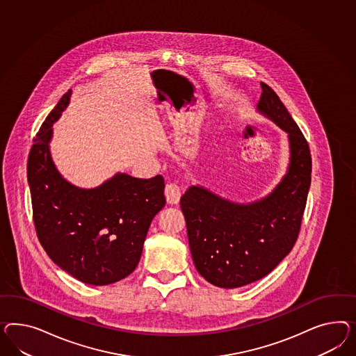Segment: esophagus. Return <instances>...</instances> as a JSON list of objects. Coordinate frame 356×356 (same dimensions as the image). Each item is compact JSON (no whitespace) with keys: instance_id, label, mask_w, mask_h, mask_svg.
<instances>
[{"instance_id":"1","label":"esophagus","mask_w":356,"mask_h":356,"mask_svg":"<svg viewBox=\"0 0 356 356\" xmlns=\"http://www.w3.org/2000/svg\"><path fill=\"white\" fill-rule=\"evenodd\" d=\"M164 194L167 198V202L171 204H176L180 201L181 197V188L176 183H170L165 185L164 188Z\"/></svg>"}]
</instances>
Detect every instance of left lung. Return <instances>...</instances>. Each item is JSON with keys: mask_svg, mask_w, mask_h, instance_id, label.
I'll list each match as a JSON object with an SVG mask.
<instances>
[{"mask_svg": "<svg viewBox=\"0 0 356 356\" xmlns=\"http://www.w3.org/2000/svg\"><path fill=\"white\" fill-rule=\"evenodd\" d=\"M258 110L288 132V173L268 197L236 204L200 188L180 200L193 261L203 279L219 288H240L267 276L298 238L311 184L307 140L279 96L260 83Z\"/></svg>", "mask_w": 356, "mask_h": 356, "instance_id": "obj_1", "label": "left lung"}]
</instances>
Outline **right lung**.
Returning a JSON list of instances; mask_svg holds the SVG:
<instances>
[{
    "instance_id": "1",
    "label": "right lung",
    "mask_w": 356,
    "mask_h": 356,
    "mask_svg": "<svg viewBox=\"0 0 356 356\" xmlns=\"http://www.w3.org/2000/svg\"><path fill=\"white\" fill-rule=\"evenodd\" d=\"M71 89L50 111L33 140L27 163L33 224L49 258L75 279L108 285L135 270L154 216L163 209V176L118 173L95 189L67 183L51 161V125Z\"/></svg>"
}]
</instances>
